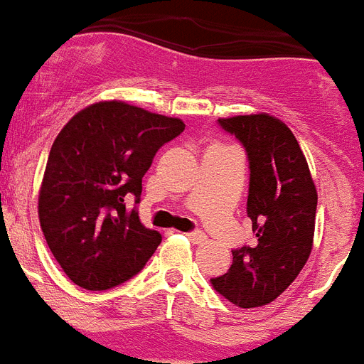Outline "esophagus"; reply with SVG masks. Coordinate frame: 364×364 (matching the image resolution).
<instances>
[{"instance_id":"esophagus-1","label":"esophagus","mask_w":364,"mask_h":364,"mask_svg":"<svg viewBox=\"0 0 364 364\" xmlns=\"http://www.w3.org/2000/svg\"><path fill=\"white\" fill-rule=\"evenodd\" d=\"M188 238L191 240L193 243H202V242H205V235H204V232H200V231L188 232Z\"/></svg>"}]
</instances>
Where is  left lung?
<instances>
[{"mask_svg": "<svg viewBox=\"0 0 364 364\" xmlns=\"http://www.w3.org/2000/svg\"><path fill=\"white\" fill-rule=\"evenodd\" d=\"M249 160L247 216L255 243L232 249L225 274L211 278L218 294L242 309L274 301L312 251L318 193L296 136L279 119L238 115L218 119Z\"/></svg>", "mask_w": 364, "mask_h": 364, "instance_id": "8db88e82", "label": "left lung"}]
</instances>
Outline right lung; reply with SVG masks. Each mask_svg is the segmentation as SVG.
Returning <instances> with one entry per match:
<instances>
[{
    "mask_svg": "<svg viewBox=\"0 0 364 364\" xmlns=\"http://www.w3.org/2000/svg\"><path fill=\"white\" fill-rule=\"evenodd\" d=\"M180 119L122 101H102L73 115L53 141L39 191V222L53 258L75 285L108 291L132 279L162 242L139 211L142 176Z\"/></svg>",
    "mask_w": 364,
    "mask_h": 364,
    "instance_id": "1",
    "label": "right lung"
}]
</instances>
